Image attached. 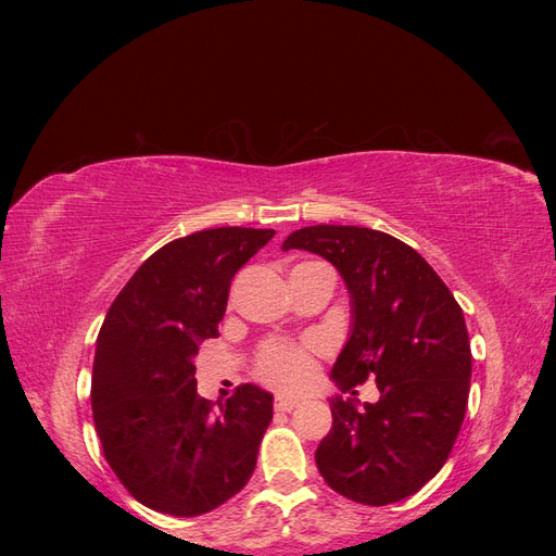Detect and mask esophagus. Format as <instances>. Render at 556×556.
I'll use <instances>...</instances> for the list:
<instances>
[{
	"instance_id": "1",
	"label": "esophagus",
	"mask_w": 556,
	"mask_h": 556,
	"mask_svg": "<svg viewBox=\"0 0 556 556\" xmlns=\"http://www.w3.org/2000/svg\"><path fill=\"white\" fill-rule=\"evenodd\" d=\"M299 399L296 396H276V401H274V408L276 410H280V413H290V410H294L296 406H299Z\"/></svg>"
}]
</instances>
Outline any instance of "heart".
<instances>
[{
    "label": "heart",
    "instance_id": "obj_1",
    "mask_svg": "<svg viewBox=\"0 0 556 556\" xmlns=\"http://www.w3.org/2000/svg\"><path fill=\"white\" fill-rule=\"evenodd\" d=\"M315 350L317 341H266L255 357V376L282 392H296L306 387L315 376Z\"/></svg>",
    "mask_w": 556,
    "mask_h": 556
}]
</instances>
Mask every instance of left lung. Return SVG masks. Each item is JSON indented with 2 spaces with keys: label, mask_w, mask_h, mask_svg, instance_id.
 <instances>
[{
  "label": "left lung",
  "mask_w": 556,
  "mask_h": 556,
  "mask_svg": "<svg viewBox=\"0 0 556 556\" xmlns=\"http://www.w3.org/2000/svg\"><path fill=\"white\" fill-rule=\"evenodd\" d=\"M285 250L339 268L352 299V333L331 368L343 392L374 378L380 399H331V431L315 450L325 482L364 506L403 501L439 473L462 429L470 345L462 306L417 250L384 231L315 225Z\"/></svg>",
  "instance_id": "obj_1"
}]
</instances>
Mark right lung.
<instances>
[{
	"instance_id": "1",
	"label": "right lung",
	"mask_w": 556,
	"mask_h": 556,
	"mask_svg": "<svg viewBox=\"0 0 556 556\" xmlns=\"http://www.w3.org/2000/svg\"><path fill=\"white\" fill-rule=\"evenodd\" d=\"M274 229L217 227L153 252L97 336L92 419L104 457L146 508L197 517L239 494L271 425V394L239 384L213 410L197 394L194 355L215 339L231 278Z\"/></svg>"
}]
</instances>
